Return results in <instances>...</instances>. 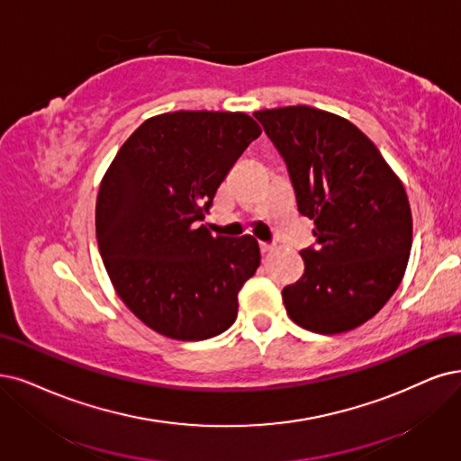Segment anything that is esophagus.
Instances as JSON below:
<instances>
[{"mask_svg": "<svg viewBox=\"0 0 461 461\" xmlns=\"http://www.w3.org/2000/svg\"><path fill=\"white\" fill-rule=\"evenodd\" d=\"M260 250H262V254H269L271 250H274V247L267 245V243H260Z\"/></svg>", "mask_w": 461, "mask_h": 461, "instance_id": "1", "label": "esophagus"}]
</instances>
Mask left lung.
<instances>
[{
  "label": "left lung",
  "instance_id": "1",
  "mask_svg": "<svg viewBox=\"0 0 461 461\" xmlns=\"http://www.w3.org/2000/svg\"><path fill=\"white\" fill-rule=\"evenodd\" d=\"M283 156L298 212L313 220L303 276L283 288L288 317L317 334L348 332L399 288L412 247L404 185L348 119L312 106L254 112Z\"/></svg>",
  "mask_w": 461,
  "mask_h": 461
}]
</instances>
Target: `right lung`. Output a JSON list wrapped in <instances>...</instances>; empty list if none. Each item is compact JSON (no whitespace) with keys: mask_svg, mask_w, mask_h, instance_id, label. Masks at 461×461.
Here are the masks:
<instances>
[{"mask_svg":"<svg viewBox=\"0 0 461 461\" xmlns=\"http://www.w3.org/2000/svg\"><path fill=\"white\" fill-rule=\"evenodd\" d=\"M260 132L243 112L161 113L108 167L96 197L98 250L115 293L151 330L194 342L233 325L260 249L250 235L214 237L203 220Z\"/></svg>","mask_w":461,"mask_h":461,"instance_id":"right-lung-1","label":"right lung"}]
</instances>
